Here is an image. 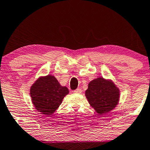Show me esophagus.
Listing matches in <instances>:
<instances>
[{
    "label": "esophagus",
    "mask_w": 150,
    "mask_h": 150,
    "mask_svg": "<svg viewBox=\"0 0 150 150\" xmlns=\"http://www.w3.org/2000/svg\"><path fill=\"white\" fill-rule=\"evenodd\" d=\"M74 93H81L82 92V89H81V88H78V89L74 90Z\"/></svg>",
    "instance_id": "esophagus-1"
}]
</instances>
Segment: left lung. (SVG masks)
<instances>
[{"instance_id":"8db88e82","label":"left lung","mask_w":150,"mask_h":150,"mask_svg":"<svg viewBox=\"0 0 150 150\" xmlns=\"http://www.w3.org/2000/svg\"><path fill=\"white\" fill-rule=\"evenodd\" d=\"M120 89L111 80L99 77L91 81L85 91V96L91 107L100 115L114 109L120 100Z\"/></svg>"}]
</instances>
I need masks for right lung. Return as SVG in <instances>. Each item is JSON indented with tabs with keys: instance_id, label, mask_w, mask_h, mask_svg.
Masks as SVG:
<instances>
[{
	"instance_id": "obj_1",
	"label": "right lung",
	"mask_w": 150,
	"mask_h": 150,
	"mask_svg": "<svg viewBox=\"0 0 150 150\" xmlns=\"http://www.w3.org/2000/svg\"><path fill=\"white\" fill-rule=\"evenodd\" d=\"M68 93V89L61 86L56 78L50 74L39 78L30 89L31 101L35 109L49 117L56 111Z\"/></svg>"
}]
</instances>
